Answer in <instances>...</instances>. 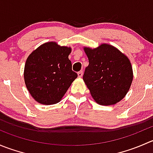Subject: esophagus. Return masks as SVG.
Instances as JSON below:
<instances>
[{
    "mask_svg": "<svg viewBox=\"0 0 153 153\" xmlns=\"http://www.w3.org/2000/svg\"><path fill=\"white\" fill-rule=\"evenodd\" d=\"M78 77H80V78H81V77H82L83 71H79V72H78Z\"/></svg>",
    "mask_w": 153,
    "mask_h": 153,
    "instance_id": "34e87169",
    "label": "esophagus"
}]
</instances>
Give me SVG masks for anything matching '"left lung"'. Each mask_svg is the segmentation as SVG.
<instances>
[{
    "label": "left lung",
    "mask_w": 153,
    "mask_h": 153,
    "mask_svg": "<svg viewBox=\"0 0 153 153\" xmlns=\"http://www.w3.org/2000/svg\"><path fill=\"white\" fill-rule=\"evenodd\" d=\"M84 51L89 65L83 79L92 98L101 105L119 102L129 91L133 78L127 57L109 44L94 49L85 47Z\"/></svg>",
    "instance_id": "1"
}]
</instances>
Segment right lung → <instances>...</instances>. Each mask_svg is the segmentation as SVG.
I'll list each match as a JSON object with an SVG mask.
<instances>
[{"label":"right lung","mask_w":153,"mask_h":153,"mask_svg":"<svg viewBox=\"0 0 153 153\" xmlns=\"http://www.w3.org/2000/svg\"><path fill=\"white\" fill-rule=\"evenodd\" d=\"M70 52L71 48L49 42L29 55L24 67V81L38 103L49 105L59 102L78 77L68 58Z\"/></svg>","instance_id":"right-lung-1"}]
</instances>
